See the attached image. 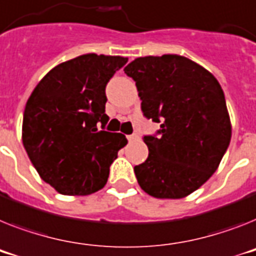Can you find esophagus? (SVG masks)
Wrapping results in <instances>:
<instances>
[{"mask_svg":"<svg viewBox=\"0 0 256 256\" xmlns=\"http://www.w3.org/2000/svg\"><path fill=\"white\" fill-rule=\"evenodd\" d=\"M128 142H134V140H138V139H139V135H136V134H132V135H128Z\"/></svg>","mask_w":256,"mask_h":256,"instance_id":"obj_1","label":"esophagus"}]
</instances>
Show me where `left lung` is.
Masks as SVG:
<instances>
[{"label": "left lung", "mask_w": 256, "mask_h": 256, "mask_svg": "<svg viewBox=\"0 0 256 256\" xmlns=\"http://www.w3.org/2000/svg\"><path fill=\"white\" fill-rule=\"evenodd\" d=\"M160 136H144L147 160L134 168L142 190L181 199L218 170L232 138L224 91L207 68L178 54L146 56L124 68Z\"/></svg>", "instance_id": "8db88e82"}]
</instances>
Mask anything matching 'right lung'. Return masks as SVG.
<instances>
[{"mask_svg":"<svg viewBox=\"0 0 256 256\" xmlns=\"http://www.w3.org/2000/svg\"><path fill=\"white\" fill-rule=\"evenodd\" d=\"M128 62L121 56L88 53L62 62L38 82L23 113L22 140L38 176L62 195H90L108 181L120 132L108 122L105 86Z\"/></svg>","mask_w":256,"mask_h":256,"instance_id":"right-lung-1","label":"right lung"}]
</instances>
